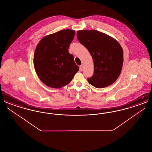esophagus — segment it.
I'll return each mask as SVG.
<instances>
[{"instance_id": "esophagus-1", "label": "esophagus", "mask_w": 152, "mask_h": 152, "mask_svg": "<svg viewBox=\"0 0 152 152\" xmlns=\"http://www.w3.org/2000/svg\"><path fill=\"white\" fill-rule=\"evenodd\" d=\"M83 68H84V66H83V65H81L80 66V71H82L83 70Z\"/></svg>"}]
</instances>
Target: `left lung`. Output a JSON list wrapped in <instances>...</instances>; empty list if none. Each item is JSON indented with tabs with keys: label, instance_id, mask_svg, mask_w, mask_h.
Wrapping results in <instances>:
<instances>
[{
	"label": "left lung",
	"instance_id": "left-lung-1",
	"mask_svg": "<svg viewBox=\"0 0 152 152\" xmlns=\"http://www.w3.org/2000/svg\"><path fill=\"white\" fill-rule=\"evenodd\" d=\"M77 37L94 60V73L88 79V83L97 88L112 84L123 67L124 52L120 44L115 39L97 30L77 31Z\"/></svg>",
	"mask_w": 152,
	"mask_h": 152
}]
</instances>
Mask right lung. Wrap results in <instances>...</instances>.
Wrapping results in <instances>:
<instances>
[{
    "mask_svg": "<svg viewBox=\"0 0 152 152\" xmlns=\"http://www.w3.org/2000/svg\"><path fill=\"white\" fill-rule=\"evenodd\" d=\"M75 31L63 29L43 37L37 45L34 55L36 74L45 85L60 88L68 85L79 68L68 48Z\"/></svg>",
    "mask_w": 152,
    "mask_h": 152,
    "instance_id": "add662e5",
    "label": "right lung"
}]
</instances>
